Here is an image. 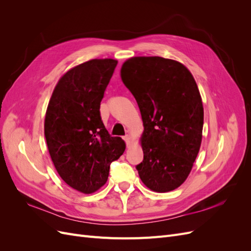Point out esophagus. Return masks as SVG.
Returning <instances> with one entry per match:
<instances>
[{
    "mask_svg": "<svg viewBox=\"0 0 251 251\" xmlns=\"http://www.w3.org/2000/svg\"><path fill=\"white\" fill-rule=\"evenodd\" d=\"M123 138H124L125 142L126 143V146H127V144H128V143H130V140H131V137H130V135H125Z\"/></svg>",
    "mask_w": 251,
    "mask_h": 251,
    "instance_id": "esophagus-1",
    "label": "esophagus"
}]
</instances>
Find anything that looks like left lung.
<instances>
[{"mask_svg": "<svg viewBox=\"0 0 251 251\" xmlns=\"http://www.w3.org/2000/svg\"><path fill=\"white\" fill-rule=\"evenodd\" d=\"M121 79L143 121L139 177L151 191H174L191 173L202 141L203 104L193 75L176 60L139 56L123 65Z\"/></svg>", "mask_w": 251, "mask_h": 251, "instance_id": "left-lung-1", "label": "left lung"}]
</instances>
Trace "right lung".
Wrapping results in <instances>:
<instances>
[{
  "mask_svg": "<svg viewBox=\"0 0 251 251\" xmlns=\"http://www.w3.org/2000/svg\"><path fill=\"white\" fill-rule=\"evenodd\" d=\"M117 60L92 59L68 71L53 91L45 117V138L57 173L83 194L100 189L126 144L113 137L100 116V101Z\"/></svg>",
  "mask_w": 251,
  "mask_h": 251,
  "instance_id": "add662e5",
  "label": "right lung"
}]
</instances>
